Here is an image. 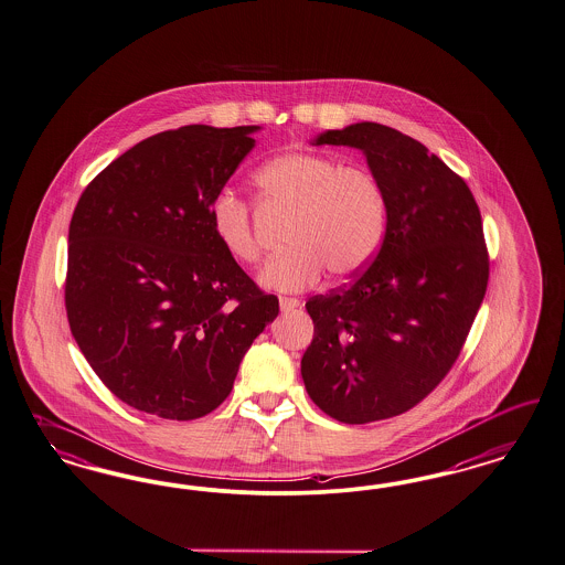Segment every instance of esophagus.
<instances>
[{
    "instance_id": "esophagus-1",
    "label": "esophagus",
    "mask_w": 565,
    "mask_h": 565,
    "mask_svg": "<svg viewBox=\"0 0 565 565\" xmlns=\"http://www.w3.org/2000/svg\"><path fill=\"white\" fill-rule=\"evenodd\" d=\"M279 307H281V311L284 312L294 311V309L300 307V300H298V298L281 296V298H279Z\"/></svg>"
}]
</instances>
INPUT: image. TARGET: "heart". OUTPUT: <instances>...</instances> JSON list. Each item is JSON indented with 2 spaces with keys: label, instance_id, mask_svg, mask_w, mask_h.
<instances>
[{
  "label": "heart",
  "instance_id": "1",
  "mask_svg": "<svg viewBox=\"0 0 565 565\" xmlns=\"http://www.w3.org/2000/svg\"><path fill=\"white\" fill-rule=\"evenodd\" d=\"M253 185L260 209L288 214L284 237L290 246L258 275L263 288L300 292L326 269L338 279L352 277L380 253L388 204L367 169L321 152H286L260 164ZM209 221L214 239L235 263L254 265L260 258L253 213L239 195L230 190L214 195Z\"/></svg>",
  "mask_w": 565,
  "mask_h": 565
}]
</instances>
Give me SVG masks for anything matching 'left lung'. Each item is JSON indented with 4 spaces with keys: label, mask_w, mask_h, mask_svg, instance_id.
<instances>
[{
    "label": "left lung",
    "mask_w": 565,
    "mask_h": 565,
    "mask_svg": "<svg viewBox=\"0 0 565 565\" xmlns=\"http://www.w3.org/2000/svg\"><path fill=\"white\" fill-rule=\"evenodd\" d=\"M311 143L361 150L388 204L370 267L307 302L315 335L300 361L319 409L370 424L415 407L457 361L487 294L482 216L461 177L386 125L354 122Z\"/></svg>",
    "instance_id": "8db88e82"
}]
</instances>
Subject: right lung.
<instances>
[{"instance_id": "obj_1", "label": "right lung", "mask_w": 565, "mask_h": 565, "mask_svg": "<svg viewBox=\"0 0 565 565\" xmlns=\"http://www.w3.org/2000/svg\"><path fill=\"white\" fill-rule=\"evenodd\" d=\"M260 127L188 125L139 141L81 194L68 227L66 315L122 403L188 422L234 388L279 312L214 239L209 206Z\"/></svg>"}]
</instances>
